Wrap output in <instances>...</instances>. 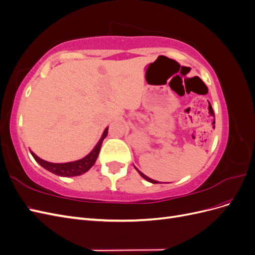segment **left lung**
<instances>
[{
	"label": "left lung",
	"instance_id": "1",
	"mask_svg": "<svg viewBox=\"0 0 255 255\" xmlns=\"http://www.w3.org/2000/svg\"><path fill=\"white\" fill-rule=\"evenodd\" d=\"M136 170H137L138 172H139V174H140V175H141V176L143 177V179H144V180H146V181H148V182H150V183H153V184H157V183H158L157 181H154V180L150 179V177H148V176H146V175H144V174H143V173H142L141 171H139V170H138V169H137V168H136Z\"/></svg>",
	"mask_w": 255,
	"mask_h": 255
}]
</instances>
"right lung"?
Instances as JSON below:
<instances>
[{"instance_id": "obj_1", "label": "right lung", "mask_w": 255, "mask_h": 255, "mask_svg": "<svg viewBox=\"0 0 255 255\" xmlns=\"http://www.w3.org/2000/svg\"><path fill=\"white\" fill-rule=\"evenodd\" d=\"M107 133H109V128H106L105 130L103 132V135L101 137V139L99 140V142L96 144L88 155L85 156L82 159L75 160V161H70V163H64V164H54V163H49L47 160H43L41 158L38 157L34 152H30L35 160L39 164L41 167L44 169H47L48 171L59 175V176H76V175H81L88 171L89 169L95 165L96 160L98 158L100 149H101V144L104 140V138L107 136Z\"/></svg>"}]
</instances>
